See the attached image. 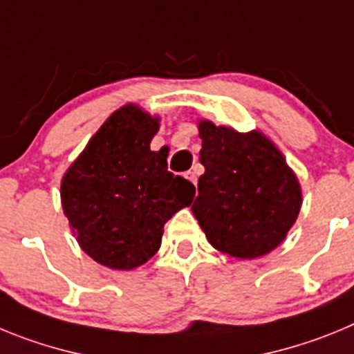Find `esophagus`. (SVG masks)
Returning <instances> with one entry per match:
<instances>
[{
	"label": "esophagus",
	"mask_w": 354,
	"mask_h": 354,
	"mask_svg": "<svg viewBox=\"0 0 354 354\" xmlns=\"http://www.w3.org/2000/svg\"><path fill=\"white\" fill-rule=\"evenodd\" d=\"M186 179H189L193 184H196V171H195V170H189V171H187V174H186Z\"/></svg>",
	"instance_id": "obj_1"
}]
</instances>
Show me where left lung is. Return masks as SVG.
<instances>
[{
	"instance_id": "1",
	"label": "left lung",
	"mask_w": 354,
	"mask_h": 354,
	"mask_svg": "<svg viewBox=\"0 0 354 354\" xmlns=\"http://www.w3.org/2000/svg\"><path fill=\"white\" fill-rule=\"evenodd\" d=\"M198 196L192 211L207 241L236 259L277 248L301 209V187L282 152L261 131L198 122Z\"/></svg>"
}]
</instances>
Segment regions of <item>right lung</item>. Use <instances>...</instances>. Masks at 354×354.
Here are the masks:
<instances>
[{
    "instance_id": "obj_1",
    "label": "right lung",
    "mask_w": 354,
    "mask_h": 354,
    "mask_svg": "<svg viewBox=\"0 0 354 354\" xmlns=\"http://www.w3.org/2000/svg\"><path fill=\"white\" fill-rule=\"evenodd\" d=\"M158 129V117L122 106L62 179V207L81 250L111 270L154 257L165 223L195 196L189 180L168 171L167 156L150 150Z\"/></svg>"
}]
</instances>
